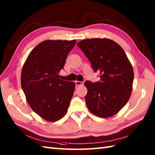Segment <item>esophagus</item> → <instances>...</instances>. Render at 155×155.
Returning a JSON list of instances; mask_svg holds the SVG:
<instances>
[{"mask_svg":"<svg viewBox=\"0 0 155 155\" xmlns=\"http://www.w3.org/2000/svg\"><path fill=\"white\" fill-rule=\"evenodd\" d=\"M75 84L76 86H83L84 84V82H81V81H75Z\"/></svg>","mask_w":155,"mask_h":155,"instance_id":"34e87169","label":"esophagus"}]
</instances>
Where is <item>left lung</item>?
I'll use <instances>...</instances> for the list:
<instances>
[{
    "mask_svg": "<svg viewBox=\"0 0 155 155\" xmlns=\"http://www.w3.org/2000/svg\"><path fill=\"white\" fill-rule=\"evenodd\" d=\"M91 63L100 72V81H85L87 106L101 118L116 114L129 100L134 72L131 63L119 45L108 38L85 39L77 43Z\"/></svg>",
    "mask_w": 155,
    "mask_h": 155,
    "instance_id": "1",
    "label": "left lung"
}]
</instances>
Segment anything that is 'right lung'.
<instances>
[{"label": "right lung", "mask_w": 155, "mask_h": 155, "mask_svg": "<svg viewBox=\"0 0 155 155\" xmlns=\"http://www.w3.org/2000/svg\"><path fill=\"white\" fill-rule=\"evenodd\" d=\"M76 40H47L33 48L23 65L21 87L27 103L43 119L54 122L64 116L75 88L74 82L59 78Z\"/></svg>", "instance_id": "add662e5"}]
</instances>
